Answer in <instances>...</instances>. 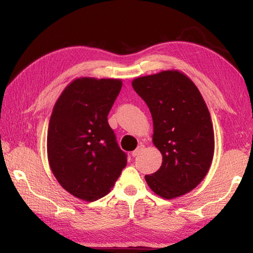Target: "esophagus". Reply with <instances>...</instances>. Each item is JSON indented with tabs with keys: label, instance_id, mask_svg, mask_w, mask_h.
I'll list each match as a JSON object with an SVG mask.
<instances>
[{
	"label": "esophagus",
	"instance_id": "esophagus-1",
	"mask_svg": "<svg viewBox=\"0 0 253 253\" xmlns=\"http://www.w3.org/2000/svg\"><path fill=\"white\" fill-rule=\"evenodd\" d=\"M144 148H145V146L143 144H139L138 145V147H137L134 152L131 153V155L134 156V157H136V156H138V155H140V153H142L143 151H144Z\"/></svg>",
	"mask_w": 253,
	"mask_h": 253
}]
</instances>
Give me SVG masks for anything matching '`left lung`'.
Segmentation results:
<instances>
[{"instance_id": "8db88e82", "label": "left lung", "mask_w": 253, "mask_h": 253, "mask_svg": "<svg viewBox=\"0 0 253 253\" xmlns=\"http://www.w3.org/2000/svg\"><path fill=\"white\" fill-rule=\"evenodd\" d=\"M132 88L153 117V143L162 153L160 169L145 179L154 193L175 199L193 190L208 174L214 154L211 116L199 89L177 70L139 77Z\"/></svg>"}]
</instances>
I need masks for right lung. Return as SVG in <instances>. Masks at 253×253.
Returning a JSON list of instances; mask_svg holds the SVG:
<instances>
[{"mask_svg":"<svg viewBox=\"0 0 253 253\" xmlns=\"http://www.w3.org/2000/svg\"><path fill=\"white\" fill-rule=\"evenodd\" d=\"M119 79L78 78L68 84L51 114L46 148L51 170L76 198L105 196L127 164L108 119Z\"/></svg>","mask_w":253,"mask_h":253,"instance_id":"1","label":"right lung"}]
</instances>
